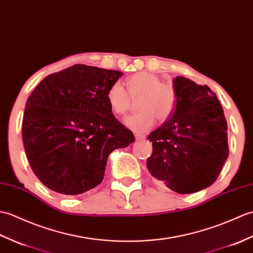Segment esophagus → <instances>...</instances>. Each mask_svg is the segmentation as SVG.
I'll return each instance as SVG.
<instances>
[{
  "label": "esophagus",
  "mask_w": 253,
  "mask_h": 253,
  "mask_svg": "<svg viewBox=\"0 0 253 253\" xmlns=\"http://www.w3.org/2000/svg\"><path fill=\"white\" fill-rule=\"evenodd\" d=\"M144 138H145V135H143V134H135L136 141H141V139H144Z\"/></svg>",
  "instance_id": "obj_1"
}]
</instances>
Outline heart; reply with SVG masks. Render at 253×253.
<instances>
[{
  "label": "heart",
  "instance_id": "1",
  "mask_svg": "<svg viewBox=\"0 0 253 253\" xmlns=\"http://www.w3.org/2000/svg\"><path fill=\"white\" fill-rule=\"evenodd\" d=\"M127 92L120 82L112 83L106 93L111 111L125 116L131 107V98L137 99L138 112L125 120V125L134 132H145L157 120L164 121L171 115L175 103V93L170 84L150 72H137L126 80Z\"/></svg>",
  "mask_w": 253,
  "mask_h": 253
}]
</instances>
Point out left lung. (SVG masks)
<instances>
[{"mask_svg": "<svg viewBox=\"0 0 253 253\" xmlns=\"http://www.w3.org/2000/svg\"><path fill=\"white\" fill-rule=\"evenodd\" d=\"M175 103L169 119L148 139L151 175L178 194H192L215 182L229 150L222 105L208 85L184 77L173 80Z\"/></svg>", "mask_w": 253, "mask_h": 253, "instance_id": "8db88e82", "label": "left lung"}]
</instances>
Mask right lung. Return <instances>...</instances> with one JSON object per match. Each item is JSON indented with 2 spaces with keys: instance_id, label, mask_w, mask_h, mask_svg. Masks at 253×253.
I'll use <instances>...</instances> for the list:
<instances>
[{
  "instance_id": "right-lung-1",
  "label": "right lung",
  "mask_w": 253,
  "mask_h": 253,
  "mask_svg": "<svg viewBox=\"0 0 253 253\" xmlns=\"http://www.w3.org/2000/svg\"><path fill=\"white\" fill-rule=\"evenodd\" d=\"M122 75L78 64L44 78L30 94L22 142L32 171L49 189L79 195L96 187L111 151L134 142L106 99Z\"/></svg>"
}]
</instances>
